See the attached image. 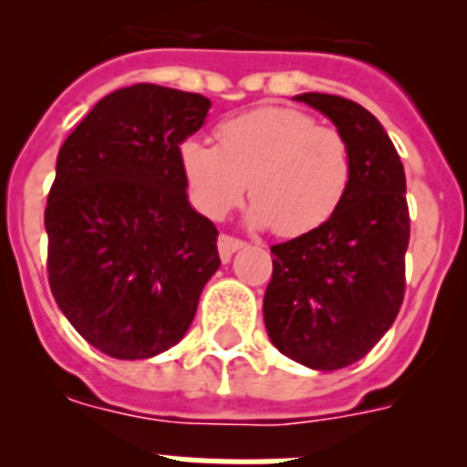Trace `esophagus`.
I'll use <instances>...</instances> for the list:
<instances>
[{"label": "esophagus", "mask_w": 467, "mask_h": 467, "mask_svg": "<svg viewBox=\"0 0 467 467\" xmlns=\"http://www.w3.org/2000/svg\"><path fill=\"white\" fill-rule=\"evenodd\" d=\"M243 245H245V243H243L241 238H234V236H229V234H222V236L217 238V247H220L222 262H229L231 254L236 253V250H241Z\"/></svg>", "instance_id": "34e87169"}]
</instances>
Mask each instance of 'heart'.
Returning <instances> with one entry per match:
<instances>
[{"mask_svg": "<svg viewBox=\"0 0 467 467\" xmlns=\"http://www.w3.org/2000/svg\"><path fill=\"white\" fill-rule=\"evenodd\" d=\"M214 138L217 147L198 138L180 144L184 182L210 220L236 208L247 182L250 224L274 226L283 238L320 229L344 203L353 180L348 140L306 111L262 107L222 121Z\"/></svg>", "mask_w": 467, "mask_h": 467, "instance_id": "1", "label": "heart"}]
</instances>
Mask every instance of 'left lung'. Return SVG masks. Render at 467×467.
<instances>
[{"label":"left lung","instance_id":"1","mask_svg":"<svg viewBox=\"0 0 467 467\" xmlns=\"http://www.w3.org/2000/svg\"><path fill=\"white\" fill-rule=\"evenodd\" d=\"M348 140L353 180L320 229L271 247L264 323L283 356L329 372L365 358L404 299L410 205L404 168L374 114L341 95L301 93Z\"/></svg>","mask_w":467,"mask_h":467}]
</instances>
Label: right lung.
I'll use <instances>...</instances> for the list:
<instances>
[{"label": "right lung", "instance_id": "obj_1", "mask_svg": "<svg viewBox=\"0 0 467 467\" xmlns=\"http://www.w3.org/2000/svg\"><path fill=\"white\" fill-rule=\"evenodd\" d=\"M210 100L156 84L102 98L57 151L44 224L48 285L72 327L119 360L187 334L220 269L217 229L189 205L180 144Z\"/></svg>", "mask_w": 467, "mask_h": 467}]
</instances>
